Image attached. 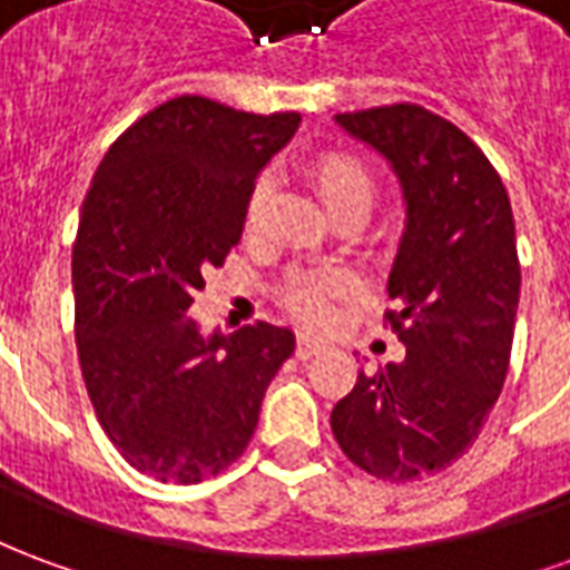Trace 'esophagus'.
<instances>
[{"mask_svg": "<svg viewBox=\"0 0 570 570\" xmlns=\"http://www.w3.org/2000/svg\"><path fill=\"white\" fill-rule=\"evenodd\" d=\"M323 347H326V345H323L321 338H314V335H298V338H296V357L308 360V357H314V354H321Z\"/></svg>", "mask_w": 570, "mask_h": 570, "instance_id": "esophagus-1", "label": "esophagus"}]
</instances>
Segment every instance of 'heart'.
I'll use <instances>...</instances> for the list:
<instances>
[{"instance_id":"b5f03b06","label":"heart","mask_w":570,"mask_h":570,"mask_svg":"<svg viewBox=\"0 0 570 570\" xmlns=\"http://www.w3.org/2000/svg\"><path fill=\"white\" fill-rule=\"evenodd\" d=\"M308 183L323 200V207L338 216V213L360 207L372 210L375 204V179L363 164L347 155V151H323L317 158H311L305 167ZM272 207V183L256 179L249 188L247 204H244V235H259L265 213ZM351 293V277L342 272H323V274H293L284 286V302L298 321L323 323L333 314V302Z\"/></svg>"}]
</instances>
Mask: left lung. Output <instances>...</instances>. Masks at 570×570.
Listing matches in <instances>:
<instances>
[{
	"instance_id": "left-lung-1",
	"label": "left lung",
	"mask_w": 570,
	"mask_h": 570,
	"mask_svg": "<svg viewBox=\"0 0 570 570\" xmlns=\"http://www.w3.org/2000/svg\"><path fill=\"white\" fill-rule=\"evenodd\" d=\"M335 125L379 151L403 191L387 277L400 311L387 321L406 357L360 372L330 424L366 473L412 482L452 466L501 394L522 284L513 210L476 142L424 106L345 112Z\"/></svg>"
}]
</instances>
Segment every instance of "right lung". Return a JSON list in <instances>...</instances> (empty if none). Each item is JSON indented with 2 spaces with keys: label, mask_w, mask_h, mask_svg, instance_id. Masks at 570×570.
I'll list each match as a JSON object with an SVG mask.
<instances>
[{
  "label": "right lung",
  "mask_w": 570,
  "mask_h": 570,
  "mask_svg": "<svg viewBox=\"0 0 570 570\" xmlns=\"http://www.w3.org/2000/svg\"><path fill=\"white\" fill-rule=\"evenodd\" d=\"M298 121L167 100L109 146L81 204L72 293L85 387L125 461L161 482L195 485L237 461L296 347L293 330L265 321L207 335L191 302L240 240L249 188Z\"/></svg>",
  "instance_id": "1"
}]
</instances>
